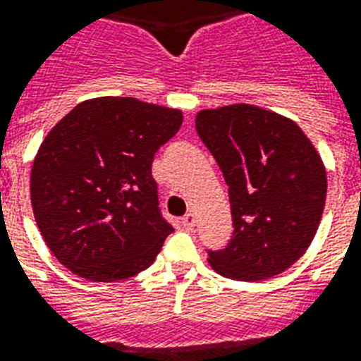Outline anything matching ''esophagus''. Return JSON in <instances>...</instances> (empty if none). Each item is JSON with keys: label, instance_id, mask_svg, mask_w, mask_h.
Listing matches in <instances>:
<instances>
[{"label": "esophagus", "instance_id": "1", "mask_svg": "<svg viewBox=\"0 0 361 361\" xmlns=\"http://www.w3.org/2000/svg\"><path fill=\"white\" fill-rule=\"evenodd\" d=\"M195 224H197V217H195V214H191V212L181 217V225H183L185 229H192Z\"/></svg>", "mask_w": 361, "mask_h": 361}]
</instances>
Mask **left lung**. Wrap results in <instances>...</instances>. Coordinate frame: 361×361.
Segmentation results:
<instances>
[{
    "mask_svg": "<svg viewBox=\"0 0 361 361\" xmlns=\"http://www.w3.org/2000/svg\"><path fill=\"white\" fill-rule=\"evenodd\" d=\"M195 126L229 185L235 227L224 250H208L212 269L240 282L290 269L326 204V169L312 142L291 119L250 104L202 109Z\"/></svg>",
    "mask_w": 361,
    "mask_h": 361,
    "instance_id": "left-lung-1",
    "label": "left lung"
}]
</instances>
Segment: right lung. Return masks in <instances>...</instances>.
Listing matches in <instances>:
<instances>
[{"instance_id": "right-lung-1", "label": "right lung", "mask_w": 361, "mask_h": 361, "mask_svg": "<svg viewBox=\"0 0 361 361\" xmlns=\"http://www.w3.org/2000/svg\"><path fill=\"white\" fill-rule=\"evenodd\" d=\"M181 121L180 109L102 96L47 134L30 176L32 208L49 250L73 274L115 282L155 261L174 229L151 164Z\"/></svg>"}]
</instances>
